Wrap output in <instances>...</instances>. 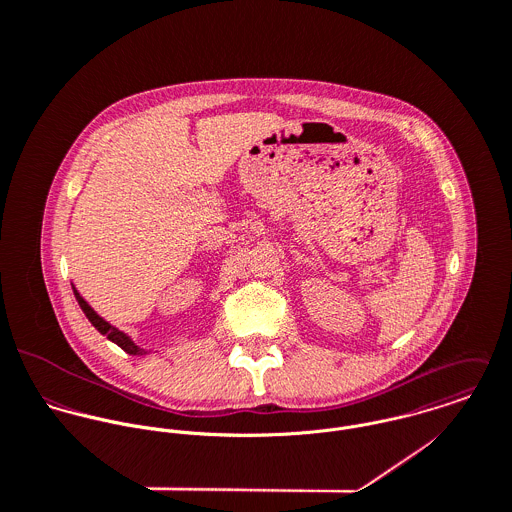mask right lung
Instances as JSON below:
<instances>
[{
  "mask_svg": "<svg viewBox=\"0 0 512 512\" xmlns=\"http://www.w3.org/2000/svg\"><path fill=\"white\" fill-rule=\"evenodd\" d=\"M74 297H76V301H78V305H80V309H82V313L88 317V321L94 325V329L100 333V335H104L108 341H112V343H116L120 349H124L128 355H134V357H142V355H149L146 349H142L140 345H136L134 343V339L130 337V335H126L124 331H120L118 327H114V325H110L106 319H102L86 301H84V297L80 295V293L76 292V288L73 286Z\"/></svg>",
  "mask_w": 512,
  "mask_h": 512,
  "instance_id": "right-lung-1",
  "label": "right lung"
}]
</instances>
